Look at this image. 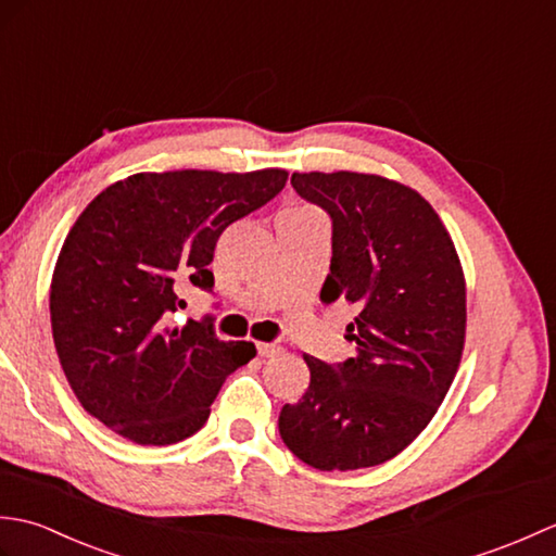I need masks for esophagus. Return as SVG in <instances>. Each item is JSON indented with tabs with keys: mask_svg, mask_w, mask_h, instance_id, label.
Here are the masks:
<instances>
[{
	"mask_svg": "<svg viewBox=\"0 0 556 556\" xmlns=\"http://www.w3.org/2000/svg\"><path fill=\"white\" fill-rule=\"evenodd\" d=\"M279 351H281L279 344H267V341H257V353H260V356H263V358L277 356Z\"/></svg>",
	"mask_w": 556,
	"mask_h": 556,
	"instance_id": "34e87169",
	"label": "esophagus"
}]
</instances>
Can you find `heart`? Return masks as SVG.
<instances>
[{
	"instance_id": "heart-1",
	"label": "heart",
	"mask_w": 556,
	"mask_h": 556,
	"mask_svg": "<svg viewBox=\"0 0 556 556\" xmlns=\"http://www.w3.org/2000/svg\"><path fill=\"white\" fill-rule=\"evenodd\" d=\"M317 212L308 205H291V207H285L279 212L277 222H299V219H308V217H315Z\"/></svg>"
}]
</instances>
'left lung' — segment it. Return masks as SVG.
Wrapping results in <instances>:
<instances>
[{
    "mask_svg": "<svg viewBox=\"0 0 556 556\" xmlns=\"http://www.w3.org/2000/svg\"><path fill=\"white\" fill-rule=\"evenodd\" d=\"M299 195L332 217L323 303L346 299L358 356L305 353L311 384L279 434L320 470L380 466L416 440L452 387L466 344V277L444 222L410 186L380 174L293 172Z\"/></svg>",
    "mask_w": 556,
    "mask_h": 556,
    "instance_id": "obj_1",
    "label": "left lung"
}]
</instances>
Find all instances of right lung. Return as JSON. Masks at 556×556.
I'll use <instances>...</instances> for the list:
<instances>
[{
	"label": "right lung",
	"mask_w": 556,
	"mask_h": 556,
	"mask_svg": "<svg viewBox=\"0 0 556 556\" xmlns=\"http://www.w3.org/2000/svg\"><path fill=\"white\" fill-rule=\"evenodd\" d=\"M287 169L140 172L104 188L59 251L50 320L80 406L136 444H176L203 428L212 401L253 341H219L212 325L169 327L181 287L210 291L222 231L263 207Z\"/></svg>",
	"instance_id": "obj_1"
}]
</instances>
